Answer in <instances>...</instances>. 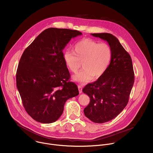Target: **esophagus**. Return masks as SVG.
I'll return each mask as SVG.
<instances>
[{
  "mask_svg": "<svg viewBox=\"0 0 153 153\" xmlns=\"http://www.w3.org/2000/svg\"><path fill=\"white\" fill-rule=\"evenodd\" d=\"M78 88L79 93H82V86H81V85H79L78 86Z\"/></svg>",
  "mask_w": 153,
  "mask_h": 153,
  "instance_id": "1",
  "label": "esophagus"
}]
</instances>
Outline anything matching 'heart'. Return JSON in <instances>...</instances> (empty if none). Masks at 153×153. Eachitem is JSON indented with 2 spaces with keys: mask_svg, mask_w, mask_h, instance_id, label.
I'll use <instances>...</instances> for the list:
<instances>
[{
  "mask_svg": "<svg viewBox=\"0 0 153 153\" xmlns=\"http://www.w3.org/2000/svg\"><path fill=\"white\" fill-rule=\"evenodd\" d=\"M63 57L66 67L73 73L78 71L83 62L84 69L73 79L85 83L105 73L112 60V50L107 43L84 39L75 44L74 52L65 51Z\"/></svg>",
  "mask_w": 153,
  "mask_h": 153,
  "instance_id": "obj_1",
  "label": "heart"
}]
</instances>
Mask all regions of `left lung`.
<instances>
[{
  "label": "left lung",
  "instance_id": "8db88e82",
  "mask_svg": "<svg viewBox=\"0 0 153 153\" xmlns=\"http://www.w3.org/2000/svg\"><path fill=\"white\" fill-rule=\"evenodd\" d=\"M91 35L107 41L112 50L105 73L82 89L90 100L84 109L85 115L93 122L103 123L115 118L126 106L134 84V71L130 56L116 37L107 33Z\"/></svg>",
  "mask_w": 153,
  "mask_h": 153
}]
</instances>
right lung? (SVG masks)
<instances>
[{"label": "right lung", "instance_id": "add662e5", "mask_svg": "<svg viewBox=\"0 0 153 153\" xmlns=\"http://www.w3.org/2000/svg\"><path fill=\"white\" fill-rule=\"evenodd\" d=\"M82 33L68 29L48 28L26 48L20 60L17 87L23 106L35 120L51 123L62 115L66 100L79 94L69 81L63 50Z\"/></svg>", "mask_w": 153, "mask_h": 153}]
</instances>
